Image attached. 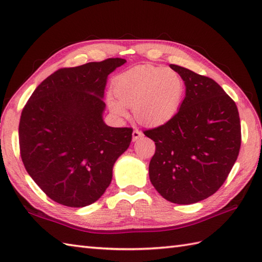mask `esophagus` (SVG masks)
<instances>
[{
  "label": "esophagus",
  "mask_w": 262,
  "mask_h": 262,
  "mask_svg": "<svg viewBox=\"0 0 262 262\" xmlns=\"http://www.w3.org/2000/svg\"><path fill=\"white\" fill-rule=\"evenodd\" d=\"M142 136H143L142 130H140V129H137V128H135L134 132H133V141H137L138 138L142 137Z\"/></svg>",
  "instance_id": "34e87169"
}]
</instances>
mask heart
<instances>
[{
  "label": "heart",
  "instance_id": "obj_1",
  "mask_svg": "<svg viewBox=\"0 0 262 262\" xmlns=\"http://www.w3.org/2000/svg\"><path fill=\"white\" fill-rule=\"evenodd\" d=\"M185 82L173 70L141 65L116 77L113 97L107 102L111 113L126 117V107L133 108L135 118L145 126L169 122L179 111L185 97Z\"/></svg>",
  "mask_w": 262,
  "mask_h": 262
}]
</instances>
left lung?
Here are the masks:
<instances>
[{"mask_svg":"<svg viewBox=\"0 0 262 262\" xmlns=\"http://www.w3.org/2000/svg\"><path fill=\"white\" fill-rule=\"evenodd\" d=\"M186 85L172 120L144 134L155 142L149 180L171 203L189 205L215 193L226 180L241 146L235 102L207 76L171 64Z\"/></svg>","mask_w":262,"mask_h":262,"instance_id":"1","label":"left lung"}]
</instances>
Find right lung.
Instances as JSON below:
<instances>
[{
    "instance_id": "1",
    "label": "right lung",
    "mask_w": 262,
    "mask_h": 262,
    "mask_svg": "<svg viewBox=\"0 0 262 262\" xmlns=\"http://www.w3.org/2000/svg\"><path fill=\"white\" fill-rule=\"evenodd\" d=\"M126 59L60 69L43 80L22 110L19 144L28 173L47 196L84 207L102 196L114 164L129 147L132 128L104 124L110 73Z\"/></svg>"
}]
</instances>
